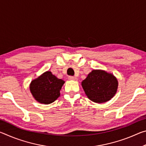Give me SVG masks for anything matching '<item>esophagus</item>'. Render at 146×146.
Here are the masks:
<instances>
[{
    "label": "esophagus",
    "instance_id": "obj_1",
    "mask_svg": "<svg viewBox=\"0 0 146 146\" xmlns=\"http://www.w3.org/2000/svg\"><path fill=\"white\" fill-rule=\"evenodd\" d=\"M68 79L70 80H76V78L75 77V76H69Z\"/></svg>",
    "mask_w": 146,
    "mask_h": 146
}]
</instances>
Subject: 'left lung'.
<instances>
[{
    "mask_svg": "<svg viewBox=\"0 0 146 146\" xmlns=\"http://www.w3.org/2000/svg\"><path fill=\"white\" fill-rule=\"evenodd\" d=\"M118 80L111 73L94 70L82 82L89 99L95 103L106 102L114 97L118 89Z\"/></svg>",
    "mask_w": 146,
    "mask_h": 146,
    "instance_id": "1",
    "label": "left lung"
}]
</instances>
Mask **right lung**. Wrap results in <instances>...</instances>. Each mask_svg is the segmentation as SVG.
<instances>
[{
	"label": "right lung",
	"mask_w": 146,
	"mask_h": 146,
	"mask_svg": "<svg viewBox=\"0 0 146 146\" xmlns=\"http://www.w3.org/2000/svg\"><path fill=\"white\" fill-rule=\"evenodd\" d=\"M64 82L48 71L32 80L29 90L37 102L49 104L60 97V91Z\"/></svg>",
	"instance_id": "right-lung-1"
}]
</instances>
